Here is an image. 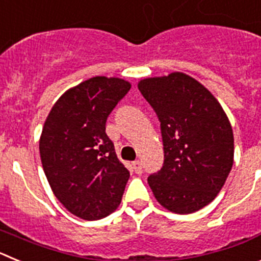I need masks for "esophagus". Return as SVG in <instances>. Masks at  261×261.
<instances>
[{
  "instance_id": "34e87169",
  "label": "esophagus",
  "mask_w": 261,
  "mask_h": 261,
  "mask_svg": "<svg viewBox=\"0 0 261 261\" xmlns=\"http://www.w3.org/2000/svg\"><path fill=\"white\" fill-rule=\"evenodd\" d=\"M132 167H133V170H135L136 174L140 175L142 172V165L140 161H135V162L132 163Z\"/></svg>"
}]
</instances>
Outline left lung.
I'll use <instances>...</instances> for the list:
<instances>
[{
    "label": "left lung",
    "instance_id": "8db88e82",
    "mask_svg": "<svg viewBox=\"0 0 261 261\" xmlns=\"http://www.w3.org/2000/svg\"><path fill=\"white\" fill-rule=\"evenodd\" d=\"M138 90L161 121L165 162L147 177L156 201L190 214L213 201L234 163V135L222 106L204 85L174 71L145 78Z\"/></svg>",
    "mask_w": 261,
    "mask_h": 261
}]
</instances>
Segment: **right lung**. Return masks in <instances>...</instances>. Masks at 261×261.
I'll return each mask as SVG.
<instances>
[{
	"label": "right lung",
	"mask_w": 261,
	"mask_h": 261,
	"mask_svg": "<svg viewBox=\"0 0 261 261\" xmlns=\"http://www.w3.org/2000/svg\"><path fill=\"white\" fill-rule=\"evenodd\" d=\"M130 90L128 81L93 77L62 94L48 114L39 150L53 193L71 214L95 221L117 209L129 171L106 121Z\"/></svg>",
	"instance_id": "1"
}]
</instances>
